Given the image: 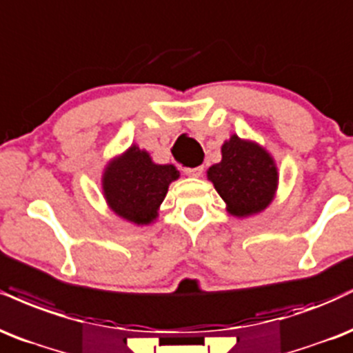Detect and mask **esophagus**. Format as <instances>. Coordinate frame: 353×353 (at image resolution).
Returning <instances> with one entry per match:
<instances>
[{
	"label": "esophagus",
	"mask_w": 353,
	"mask_h": 353,
	"mask_svg": "<svg viewBox=\"0 0 353 353\" xmlns=\"http://www.w3.org/2000/svg\"><path fill=\"white\" fill-rule=\"evenodd\" d=\"M185 173L188 176H193V178H198L201 176L203 173V167H193V168H185Z\"/></svg>",
	"instance_id": "1"
}]
</instances>
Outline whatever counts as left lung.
Segmentation results:
<instances>
[{
  "mask_svg": "<svg viewBox=\"0 0 353 353\" xmlns=\"http://www.w3.org/2000/svg\"><path fill=\"white\" fill-rule=\"evenodd\" d=\"M226 211L234 218L263 213L279 186L276 160L263 145L233 134L221 145V161L206 170Z\"/></svg>",
  "mask_w": 353,
  "mask_h": 353,
  "instance_id": "obj_1",
  "label": "left lung"
}]
</instances>
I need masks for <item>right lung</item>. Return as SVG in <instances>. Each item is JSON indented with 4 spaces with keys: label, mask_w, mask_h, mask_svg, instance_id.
I'll list each match as a JSON object with an SVG mask.
<instances>
[{
    "label": "right lung",
    "mask_w": 353,
    "mask_h": 353,
    "mask_svg": "<svg viewBox=\"0 0 353 353\" xmlns=\"http://www.w3.org/2000/svg\"><path fill=\"white\" fill-rule=\"evenodd\" d=\"M180 178L175 165H160L132 143L103 167L101 185L107 206L123 221L147 226L159 218L168 186Z\"/></svg>",
    "instance_id": "obj_1"
}]
</instances>
